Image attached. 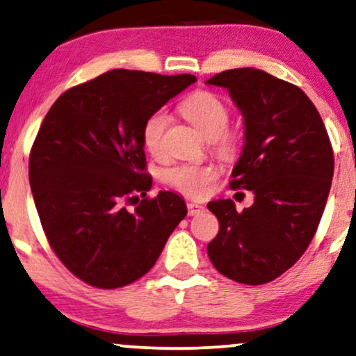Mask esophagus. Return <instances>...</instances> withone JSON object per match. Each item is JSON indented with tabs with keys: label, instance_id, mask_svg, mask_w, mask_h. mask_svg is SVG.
I'll list each match as a JSON object with an SVG mask.
<instances>
[{
	"label": "esophagus",
	"instance_id": "34e87169",
	"mask_svg": "<svg viewBox=\"0 0 356 356\" xmlns=\"http://www.w3.org/2000/svg\"><path fill=\"white\" fill-rule=\"evenodd\" d=\"M206 207L201 204V202H196V201H189L188 202V214L189 216H197L201 214V212H204Z\"/></svg>",
	"mask_w": 356,
	"mask_h": 356
}]
</instances>
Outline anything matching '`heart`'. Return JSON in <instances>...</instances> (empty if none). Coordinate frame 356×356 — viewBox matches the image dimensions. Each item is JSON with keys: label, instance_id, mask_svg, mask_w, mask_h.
Here are the masks:
<instances>
[{"label": "heart", "instance_id": "heart-1", "mask_svg": "<svg viewBox=\"0 0 356 356\" xmlns=\"http://www.w3.org/2000/svg\"><path fill=\"white\" fill-rule=\"evenodd\" d=\"M183 118L196 127V131L207 140H216L218 154L230 159L237 154V138L229 127V109L218 96L200 91L191 95L179 106ZM170 124L167 111L159 109L152 113L142 127L144 147L152 156L160 159L165 154V132ZM163 179L170 186L191 197L209 195L212 184L218 179V172L209 165L178 163L165 170Z\"/></svg>", "mask_w": 356, "mask_h": 356}]
</instances>
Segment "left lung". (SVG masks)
Listing matches in <instances>:
<instances>
[{
    "label": "left lung",
    "mask_w": 356,
    "mask_h": 356,
    "mask_svg": "<svg viewBox=\"0 0 356 356\" xmlns=\"http://www.w3.org/2000/svg\"><path fill=\"white\" fill-rule=\"evenodd\" d=\"M245 122L232 189L255 196L237 212L232 200L211 201L219 234L207 243L214 268L243 284H265L296 263L316 234L334 177V152L322 118L296 85L257 68L218 73Z\"/></svg>",
    "instance_id": "obj_1"
}]
</instances>
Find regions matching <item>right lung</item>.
Segmentation results:
<instances>
[{
  "mask_svg": "<svg viewBox=\"0 0 356 356\" xmlns=\"http://www.w3.org/2000/svg\"><path fill=\"white\" fill-rule=\"evenodd\" d=\"M195 81L119 68L67 90L44 118L29 156L32 196L55 255L90 286L144 276L186 216L172 191L147 197L142 127Z\"/></svg>",
  "mask_w": 356,
  "mask_h": 356,
  "instance_id": "obj_1",
  "label": "right lung"
}]
</instances>
